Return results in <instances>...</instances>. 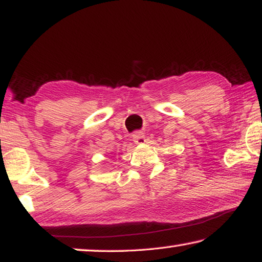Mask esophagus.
Wrapping results in <instances>:
<instances>
[{"mask_svg": "<svg viewBox=\"0 0 262 262\" xmlns=\"http://www.w3.org/2000/svg\"><path fill=\"white\" fill-rule=\"evenodd\" d=\"M133 140H134V142H135L136 144L144 143V142H145L144 134L142 132H135L134 134H133Z\"/></svg>", "mask_w": 262, "mask_h": 262, "instance_id": "obj_1", "label": "esophagus"}]
</instances>
